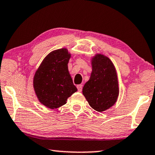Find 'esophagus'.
<instances>
[{
	"label": "esophagus",
	"instance_id": "obj_1",
	"mask_svg": "<svg viewBox=\"0 0 155 155\" xmlns=\"http://www.w3.org/2000/svg\"><path fill=\"white\" fill-rule=\"evenodd\" d=\"M77 89H78V92H81V91H82V88H83V85H81V84H79V85H77Z\"/></svg>",
	"mask_w": 155,
	"mask_h": 155
}]
</instances>
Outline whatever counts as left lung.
Instances as JSON below:
<instances>
[{
	"label": "left lung",
	"instance_id": "obj_1",
	"mask_svg": "<svg viewBox=\"0 0 155 155\" xmlns=\"http://www.w3.org/2000/svg\"><path fill=\"white\" fill-rule=\"evenodd\" d=\"M92 72L83 87L89 105L98 112L113 107L119 95L118 81L114 64L108 57L96 54L92 58Z\"/></svg>",
	"mask_w": 155,
	"mask_h": 155
}]
</instances>
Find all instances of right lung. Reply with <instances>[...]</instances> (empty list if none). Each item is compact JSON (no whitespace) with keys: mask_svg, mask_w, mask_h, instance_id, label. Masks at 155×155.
I'll use <instances>...</instances> for the list:
<instances>
[{"mask_svg":"<svg viewBox=\"0 0 155 155\" xmlns=\"http://www.w3.org/2000/svg\"><path fill=\"white\" fill-rule=\"evenodd\" d=\"M71 54L65 48L53 51L45 58L33 78L35 92L41 104L54 109L65 104L77 91L68 71Z\"/></svg>","mask_w":155,"mask_h":155,"instance_id":"add662e5","label":"right lung"}]
</instances>
